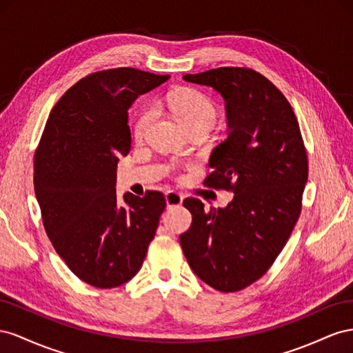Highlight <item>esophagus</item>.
<instances>
[{
  "instance_id": "obj_1",
  "label": "esophagus",
  "mask_w": 353,
  "mask_h": 353,
  "mask_svg": "<svg viewBox=\"0 0 353 353\" xmlns=\"http://www.w3.org/2000/svg\"><path fill=\"white\" fill-rule=\"evenodd\" d=\"M165 203H167V207H179L180 204L183 203V196L180 195L179 192H176V190H167L165 192Z\"/></svg>"
}]
</instances>
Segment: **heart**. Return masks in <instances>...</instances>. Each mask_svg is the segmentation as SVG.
I'll list each match as a JSON object with an SVG mask.
<instances>
[{"label":"heart","instance_id":"obj_1","mask_svg":"<svg viewBox=\"0 0 353 353\" xmlns=\"http://www.w3.org/2000/svg\"><path fill=\"white\" fill-rule=\"evenodd\" d=\"M167 106L173 115L188 130L207 128L210 130L216 124L217 109L211 99L204 93L194 88H183L168 94ZM154 119V109L148 106L140 110L133 125V136L140 140L143 139Z\"/></svg>","mask_w":353,"mask_h":353}]
</instances>
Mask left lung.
<instances>
[{"mask_svg": "<svg viewBox=\"0 0 353 353\" xmlns=\"http://www.w3.org/2000/svg\"><path fill=\"white\" fill-rule=\"evenodd\" d=\"M183 79L225 99L229 136L211 154L204 185L235 195L210 211L186 198L192 225L180 245L199 279L234 293L266 274L293 232L307 182L306 149L288 100L256 70L217 68Z\"/></svg>", "mask_w": 353, "mask_h": 353, "instance_id": "8db88e82", "label": "left lung"}]
</instances>
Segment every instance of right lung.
Listing matches in <instances>:
<instances>
[{"mask_svg":"<svg viewBox=\"0 0 353 353\" xmlns=\"http://www.w3.org/2000/svg\"><path fill=\"white\" fill-rule=\"evenodd\" d=\"M134 68L79 79L50 112L35 150L34 188L46 232L68 268L97 288L132 279L143 265L165 208L158 190L115 192L117 165L132 146L134 100L165 83Z\"/></svg>","mask_w":353,"mask_h":353,"instance_id":"right-lung-1","label":"right lung"}]
</instances>
